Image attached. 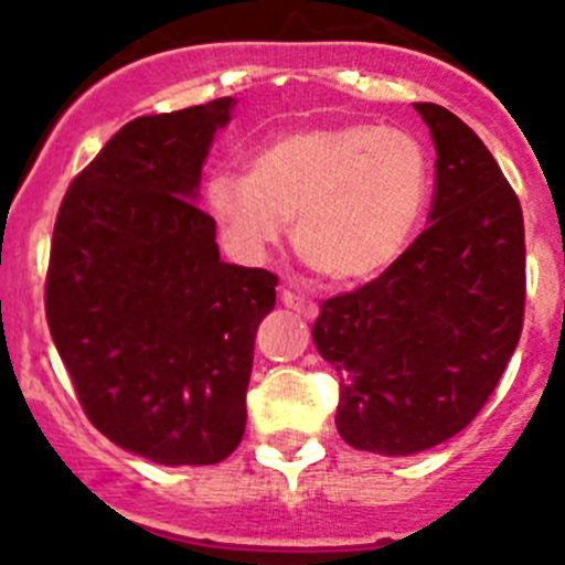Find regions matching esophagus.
Masks as SVG:
<instances>
[{
  "instance_id": "34e87169",
  "label": "esophagus",
  "mask_w": 565,
  "mask_h": 565,
  "mask_svg": "<svg viewBox=\"0 0 565 565\" xmlns=\"http://www.w3.org/2000/svg\"><path fill=\"white\" fill-rule=\"evenodd\" d=\"M281 303H284V307H287V310H296L298 316L307 318V321H316V318H318V307H316V303L307 301V298H301V296H296L292 289H284V292H281Z\"/></svg>"
}]
</instances>
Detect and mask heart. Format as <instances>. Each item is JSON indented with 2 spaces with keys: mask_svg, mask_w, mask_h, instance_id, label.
<instances>
[{
  "mask_svg": "<svg viewBox=\"0 0 565 565\" xmlns=\"http://www.w3.org/2000/svg\"><path fill=\"white\" fill-rule=\"evenodd\" d=\"M429 193L424 147L404 130L364 121L318 125L269 139L249 173L215 170L210 213L238 247L262 255L292 224V244L318 276L364 284L398 262Z\"/></svg>",
  "mask_w": 565,
  "mask_h": 565,
  "instance_id": "obj_1",
  "label": "heart"
}]
</instances>
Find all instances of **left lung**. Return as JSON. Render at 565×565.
I'll return each instance as SVG.
<instances>
[{
    "label": "left lung",
    "instance_id": "obj_1",
    "mask_svg": "<svg viewBox=\"0 0 565 565\" xmlns=\"http://www.w3.org/2000/svg\"><path fill=\"white\" fill-rule=\"evenodd\" d=\"M415 110L438 153L429 227L384 276L323 301L312 327L341 381L338 435L390 458L472 424L518 347L526 301L523 213L498 161L446 107Z\"/></svg>",
    "mask_w": 565,
    "mask_h": 565
}]
</instances>
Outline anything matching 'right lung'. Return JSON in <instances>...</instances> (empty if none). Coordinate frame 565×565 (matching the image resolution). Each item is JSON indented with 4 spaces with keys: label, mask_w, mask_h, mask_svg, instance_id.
Wrapping results in <instances>:
<instances>
[{
    "label": "right lung",
    "mask_w": 565,
    "mask_h": 565,
    "mask_svg": "<svg viewBox=\"0 0 565 565\" xmlns=\"http://www.w3.org/2000/svg\"><path fill=\"white\" fill-rule=\"evenodd\" d=\"M235 99L139 116L73 179L53 227L45 312L87 418L161 466L242 444L255 330L278 278L222 262L195 204Z\"/></svg>",
    "instance_id": "1"
}]
</instances>
